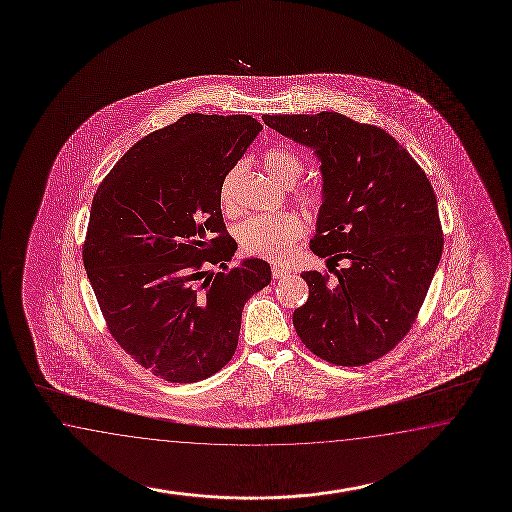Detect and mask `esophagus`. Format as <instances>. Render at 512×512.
<instances>
[{"label": "esophagus", "instance_id": "esophagus-1", "mask_svg": "<svg viewBox=\"0 0 512 512\" xmlns=\"http://www.w3.org/2000/svg\"><path fill=\"white\" fill-rule=\"evenodd\" d=\"M286 273H288V270H286L284 266H281V264H272L273 279H281Z\"/></svg>", "mask_w": 512, "mask_h": 512}]
</instances>
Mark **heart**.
<instances>
[{"instance_id":"obj_1","label":"heart","mask_w":512,"mask_h":512,"mask_svg":"<svg viewBox=\"0 0 512 512\" xmlns=\"http://www.w3.org/2000/svg\"><path fill=\"white\" fill-rule=\"evenodd\" d=\"M264 169L273 180L281 185H292L303 172V161L294 150L284 147H273L264 154ZM240 167H235L224 178L220 198L224 207H233V191L239 180ZM296 200L303 209L316 213L323 200L318 185H303L296 191ZM305 231L299 216L294 213H273V215L253 216L246 220L240 228V244L251 255H261L273 261H281L288 257L296 242Z\"/></svg>"}]
</instances>
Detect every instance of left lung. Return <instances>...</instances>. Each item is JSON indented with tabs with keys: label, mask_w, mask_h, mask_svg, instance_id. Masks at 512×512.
<instances>
[{
	"label": "left lung",
	"mask_w": 512,
	"mask_h": 512,
	"mask_svg": "<svg viewBox=\"0 0 512 512\" xmlns=\"http://www.w3.org/2000/svg\"><path fill=\"white\" fill-rule=\"evenodd\" d=\"M281 136L314 150L321 207L310 250L336 281L303 272L308 299L294 310L297 336L336 365H364L402 340L443 253L430 180L382 128L336 112L262 115ZM343 260L344 268L333 266Z\"/></svg>",
	"instance_id": "1"
}]
</instances>
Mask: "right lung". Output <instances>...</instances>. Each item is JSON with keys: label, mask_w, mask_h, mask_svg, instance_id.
<instances>
[{"label": "right lung", "mask_w": 512, "mask_h": 512, "mask_svg": "<svg viewBox=\"0 0 512 512\" xmlns=\"http://www.w3.org/2000/svg\"><path fill=\"white\" fill-rule=\"evenodd\" d=\"M261 130L251 115H183L137 141L93 196L82 250L91 288L115 341L167 382L228 364L244 303L272 281L255 257L226 270L237 242L220 209L224 178Z\"/></svg>", "instance_id": "add662e5"}]
</instances>
